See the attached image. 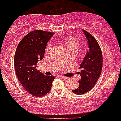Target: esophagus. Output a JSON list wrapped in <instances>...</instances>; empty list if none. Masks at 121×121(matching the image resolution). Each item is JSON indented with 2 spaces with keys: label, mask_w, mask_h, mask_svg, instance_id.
<instances>
[{
  "label": "esophagus",
  "mask_w": 121,
  "mask_h": 121,
  "mask_svg": "<svg viewBox=\"0 0 121 121\" xmlns=\"http://www.w3.org/2000/svg\"><path fill=\"white\" fill-rule=\"evenodd\" d=\"M60 77L63 78V79H67V77H66V76H63V75H60Z\"/></svg>",
  "instance_id": "obj_1"
}]
</instances>
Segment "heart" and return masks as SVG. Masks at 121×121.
<instances>
[{
  "mask_svg": "<svg viewBox=\"0 0 121 121\" xmlns=\"http://www.w3.org/2000/svg\"><path fill=\"white\" fill-rule=\"evenodd\" d=\"M65 43L67 45L68 50L73 48H75L78 50L80 47V45H81L80 42L74 37H69V38H66L65 40ZM51 48H52V43L50 42V43H48V45H47V47H46L47 52H50V50H51Z\"/></svg>",
  "mask_w": 121,
  "mask_h": 121,
  "instance_id": "b5f03b06",
  "label": "heart"
}]
</instances>
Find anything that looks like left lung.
<instances>
[{"instance_id":"obj_1","label":"left lung","mask_w":121,"mask_h":121,"mask_svg":"<svg viewBox=\"0 0 121 121\" xmlns=\"http://www.w3.org/2000/svg\"><path fill=\"white\" fill-rule=\"evenodd\" d=\"M83 31L89 49L79 67L82 70L79 73L81 77L79 86L72 91L76 95H83L90 91L99 79L103 68V55L99 45L93 35L86 30Z\"/></svg>"}]
</instances>
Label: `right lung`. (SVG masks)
Listing matches in <instances>:
<instances>
[{
  "mask_svg": "<svg viewBox=\"0 0 121 121\" xmlns=\"http://www.w3.org/2000/svg\"><path fill=\"white\" fill-rule=\"evenodd\" d=\"M54 33L36 30L28 33L18 43L14 56L17 76L26 91L42 97L51 90L54 76H45L37 69L38 61L45 55L47 43Z\"/></svg>",
  "mask_w": 121,
  "mask_h": 121,
  "instance_id": "add662e5",
  "label": "right lung"
}]
</instances>
